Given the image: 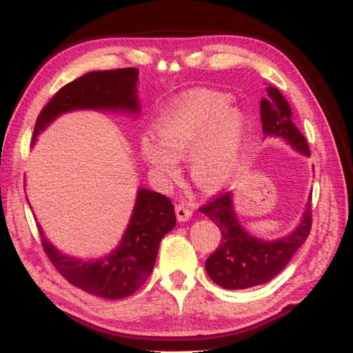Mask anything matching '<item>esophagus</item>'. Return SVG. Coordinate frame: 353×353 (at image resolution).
Returning a JSON list of instances; mask_svg holds the SVG:
<instances>
[{"mask_svg": "<svg viewBox=\"0 0 353 353\" xmlns=\"http://www.w3.org/2000/svg\"><path fill=\"white\" fill-rule=\"evenodd\" d=\"M175 213H176V219L180 222H186L192 218V211L189 210L184 203L175 205Z\"/></svg>", "mask_w": 353, "mask_h": 353, "instance_id": "34e87169", "label": "esophagus"}]
</instances>
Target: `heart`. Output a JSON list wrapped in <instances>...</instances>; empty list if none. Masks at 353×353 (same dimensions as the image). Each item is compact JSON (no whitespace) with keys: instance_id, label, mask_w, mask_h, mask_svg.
I'll return each instance as SVG.
<instances>
[{"instance_id":"obj_1","label":"heart","mask_w":353,"mask_h":353,"mask_svg":"<svg viewBox=\"0 0 353 353\" xmlns=\"http://www.w3.org/2000/svg\"><path fill=\"white\" fill-rule=\"evenodd\" d=\"M156 138L145 134L140 153L162 181L180 178V161L188 159L195 186L216 192L230 184L241 169L248 143V121L230 97L194 90L162 108L154 120Z\"/></svg>"}]
</instances>
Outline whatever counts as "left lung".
<instances>
[{"label": "left lung", "mask_w": 353, "mask_h": 353, "mask_svg": "<svg viewBox=\"0 0 353 353\" xmlns=\"http://www.w3.org/2000/svg\"><path fill=\"white\" fill-rule=\"evenodd\" d=\"M267 93L268 96L260 101V121L265 137L281 139L296 153L311 154L306 139L292 121V110L284 96L273 86H268ZM200 213L213 221L222 235L218 251L207 259L205 268L213 283L229 290L249 289L278 276L311 230V197L295 229L276 240L254 236L241 225L233 205V192L219 195L207 207L200 208Z\"/></svg>", "instance_id": "left-lung-1"}]
</instances>
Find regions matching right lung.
<instances>
[{
	"label": "right lung",
	"instance_id": "add662e5",
	"mask_svg": "<svg viewBox=\"0 0 353 353\" xmlns=\"http://www.w3.org/2000/svg\"><path fill=\"white\" fill-rule=\"evenodd\" d=\"M137 85L139 69L126 68L93 70L63 86L37 117L32 145L37 135L64 113L94 110L135 118L140 112ZM175 222L173 205L165 195L139 188L120 243L101 257L69 256L48 241L41 224L37 227L48 259L64 279L91 295L118 300L132 295L148 279L162 236L175 227Z\"/></svg>",
	"mask_w": 353,
	"mask_h": 353
}]
</instances>
